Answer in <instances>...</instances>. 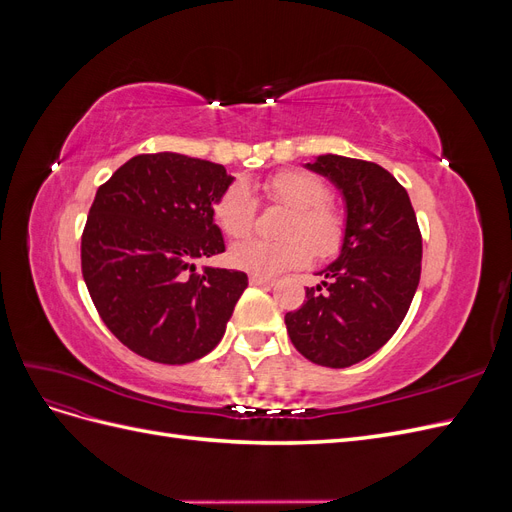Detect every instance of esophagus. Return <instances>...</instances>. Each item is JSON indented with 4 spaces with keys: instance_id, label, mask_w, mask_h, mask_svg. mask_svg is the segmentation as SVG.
Returning <instances> with one entry per match:
<instances>
[{
    "instance_id": "esophagus-1",
    "label": "esophagus",
    "mask_w": 512,
    "mask_h": 512,
    "mask_svg": "<svg viewBox=\"0 0 512 512\" xmlns=\"http://www.w3.org/2000/svg\"><path fill=\"white\" fill-rule=\"evenodd\" d=\"M250 284L252 286H275V280H271V277H265V275L252 273L250 275Z\"/></svg>"
}]
</instances>
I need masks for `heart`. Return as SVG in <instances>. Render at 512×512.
<instances>
[{
	"instance_id": "b5f03b06",
	"label": "heart",
	"mask_w": 512,
	"mask_h": 512,
	"mask_svg": "<svg viewBox=\"0 0 512 512\" xmlns=\"http://www.w3.org/2000/svg\"><path fill=\"white\" fill-rule=\"evenodd\" d=\"M271 205L288 209L280 235L286 239H247L230 247L235 267L258 275L297 269L312 258H331L342 250L348 235L344 209L329 200V188L305 170H282L260 185ZM213 218L230 239H243L256 226V200L243 183H232L215 198Z\"/></svg>"
}]
</instances>
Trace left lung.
I'll return each instance as SVG.
<instances>
[{
  "label": "left lung",
  "mask_w": 512,
  "mask_h": 512,
  "mask_svg": "<svg viewBox=\"0 0 512 512\" xmlns=\"http://www.w3.org/2000/svg\"><path fill=\"white\" fill-rule=\"evenodd\" d=\"M307 168L329 177L346 200L342 254L286 314L290 342L324 367H350L380 350L404 322L421 280L423 237L410 196L376 162L318 156Z\"/></svg>",
  "instance_id": "obj_1"
}]
</instances>
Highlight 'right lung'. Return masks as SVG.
Segmentation results:
<instances>
[{
    "instance_id": "add662e5",
    "label": "right lung",
    "mask_w": 512,
    "mask_h": 512,
    "mask_svg": "<svg viewBox=\"0 0 512 512\" xmlns=\"http://www.w3.org/2000/svg\"><path fill=\"white\" fill-rule=\"evenodd\" d=\"M232 177L181 153H141L102 183L81 237V269L100 318L123 346L164 365L220 344L247 275L194 260L224 252L213 203Z\"/></svg>"
}]
</instances>
